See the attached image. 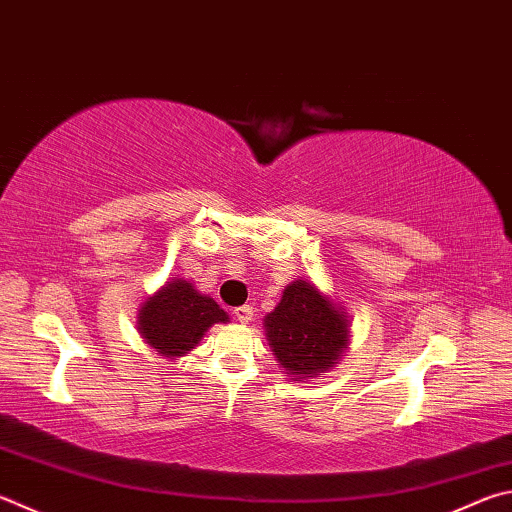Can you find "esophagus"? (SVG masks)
Returning a JSON list of instances; mask_svg holds the SVG:
<instances>
[{
  "label": "esophagus",
  "mask_w": 512,
  "mask_h": 512,
  "mask_svg": "<svg viewBox=\"0 0 512 512\" xmlns=\"http://www.w3.org/2000/svg\"><path fill=\"white\" fill-rule=\"evenodd\" d=\"M253 315H255L253 306H248V304L237 306V309H235V318H237L241 324H248L250 320H253Z\"/></svg>",
  "instance_id": "34e87169"
}]
</instances>
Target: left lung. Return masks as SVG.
Wrapping results in <instances>:
<instances>
[{"label": "left lung", "mask_w": 512, "mask_h": 512, "mask_svg": "<svg viewBox=\"0 0 512 512\" xmlns=\"http://www.w3.org/2000/svg\"><path fill=\"white\" fill-rule=\"evenodd\" d=\"M347 311L311 280L284 288L280 304L264 318L266 340L288 380L318 378L340 362L349 347Z\"/></svg>", "instance_id": "8db88e82"}]
</instances>
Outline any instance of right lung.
I'll return each instance as SVG.
<instances>
[{"label":"right lung","mask_w":512,"mask_h":512,"mask_svg":"<svg viewBox=\"0 0 512 512\" xmlns=\"http://www.w3.org/2000/svg\"><path fill=\"white\" fill-rule=\"evenodd\" d=\"M215 297L201 293L185 277H172L138 306L136 329L147 347L165 360L190 353L212 324H228Z\"/></svg>","instance_id":"1"}]
</instances>
